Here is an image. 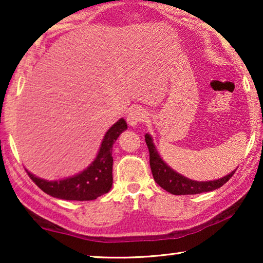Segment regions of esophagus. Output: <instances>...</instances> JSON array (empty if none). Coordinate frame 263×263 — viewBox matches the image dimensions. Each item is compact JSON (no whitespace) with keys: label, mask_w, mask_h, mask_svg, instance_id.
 <instances>
[{"label":"esophagus","mask_w":263,"mask_h":263,"mask_svg":"<svg viewBox=\"0 0 263 263\" xmlns=\"http://www.w3.org/2000/svg\"><path fill=\"white\" fill-rule=\"evenodd\" d=\"M148 116L147 112L141 107H135V109L130 110L127 115V122L128 124L130 125V127H136V125H139L140 123H143Z\"/></svg>","instance_id":"esophagus-1"}]
</instances>
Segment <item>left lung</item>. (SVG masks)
Here are the masks:
<instances>
[{
    "instance_id": "left-lung-1",
    "label": "left lung",
    "mask_w": 263,
    "mask_h": 263,
    "mask_svg": "<svg viewBox=\"0 0 263 263\" xmlns=\"http://www.w3.org/2000/svg\"><path fill=\"white\" fill-rule=\"evenodd\" d=\"M145 140L149 151V165L154 181L161 188L168 193L174 194V195H194V194L212 192V190H215L224 185L236 171H232L231 174L225 176V177L215 179V181H193V179H189L184 177V176L179 175L178 172H176L170 166H167L166 163H164V160L161 159L159 153H158L156 146H154L151 135L146 134Z\"/></svg>"
}]
</instances>
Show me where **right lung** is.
Segmentation results:
<instances>
[{"mask_svg":"<svg viewBox=\"0 0 263 263\" xmlns=\"http://www.w3.org/2000/svg\"><path fill=\"white\" fill-rule=\"evenodd\" d=\"M123 118L117 121L104 136L99 152L92 164L80 174L61 181H46L27 171L30 178L50 196L62 200L89 201L109 193L112 186V147L114 143L127 129Z\"/></svg>","mask_w":263,"mask_h":263,"instance_id":"add662e5","label":"right lung"}]
</instances>
